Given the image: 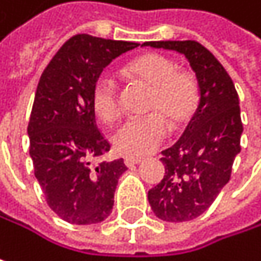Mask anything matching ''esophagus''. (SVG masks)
I'll use <instances>...</instances> for the list:
<instances>
[{
    "label": "esophagus",
    "instance_id": "1",
    "mask_svg": "<svg viewBox=\"0 0 261 261\" xmlns=\"http://www.w3.org/2000/svg\"><path fill=\"white\" fill-rule=\"evenodd\" d=\"M140 162H142V157H134V155H127V157L124 159V163H125L127 166L137 165V163H140Z\"/></svg>",
    "mask_w": 261,
    "mask_h": 261
}]
</instances>
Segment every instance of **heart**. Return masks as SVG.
I'll return each mask as SVG.
<instances>
[{"label": "heart", "mask_w": 261, "mask_h": 261, "mask_svg": "<svg viewBox=\"0 0 261 261\" xmlns=\"http://www.w3.org/2000/svg\"><path fill=\"white\" fill-rule=\"evenodd\" d=\"M125 74L149 86L143 116L125 119L112 134L116 151L125 155H145L157 149L172 127L192 119L199 104V84L189 71L177 69V63L162 54H143L125 66ZM96 116L113 122L121 113L119 84L109 74L98 75L90 95Z\"/></svg>", "instance_id": "b5f03b06"}]
</instances>
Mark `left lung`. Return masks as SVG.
Masks as SVG:
<instances>
[{
    "label": "left lung",
    "instance_id": "obj_1",
    "mask_svg": "<svg viewBox=\"0 0 261 261\" xmlns=\"http://www.w3.org/2000/svg\"><path fill=\"white\" fill-rule=\"evenodd\" d=\"M143 46L184 54L199 84L198 109L180 140L162 152L165 177L148 192L159 219L192 221L213 204L230 181L243 131L239 96L228 72L199 42L160 40L145 42Z\"/></svg>",
    "mask_w": 261,
    "mask_h": 261
}]
</instances>
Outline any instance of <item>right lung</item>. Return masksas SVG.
Segmentation results:
<instances>
[{
	"label": "right lung",
	"mask_w": 261,
	"mask_h": 261,
	"mask_svg": "<svg viewBox=\"0 0 261 261\" xmlns=\"http://www.w3.org/2000/svg\"><path fill=\"white\" fill-rule=\"evenodd\" d=\"M134 42L77 34L66 40L42 72L28 122L30 157L46 204L77 225L102 222L113 208L122 159L92 160L110 151L98 130L90 95L102 69Z\"/></svg>",
	"instance_id": "1"
}]
</instances>
